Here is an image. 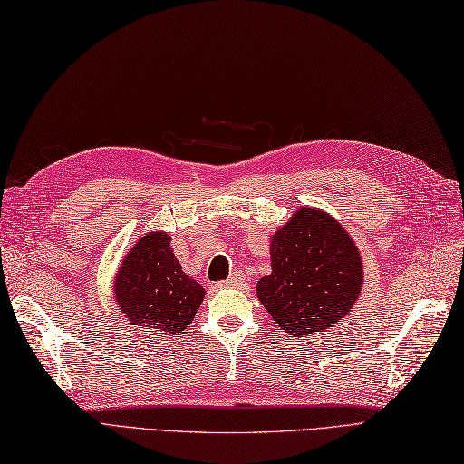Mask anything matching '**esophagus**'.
<instances>
[{
	"label": "esophagus",
	"mask_w": 464,
	"mask_h": 464,
	"mask_svg": "<svg viewBox=\"0 0 464 464\" xmlns=\"http://www.w3.org/2000/svg\"><path fill=\"white\" fill-rule=\"evenodd\" d=\"M246 285V276L240 271H234L224 283H220V286H227V288H242Z\"/></svg>",
	"instance_id": "1"
}]
</instances>
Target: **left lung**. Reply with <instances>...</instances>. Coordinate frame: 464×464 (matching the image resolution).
<instances>
[{
    "label": "left lung",
    "instance_id": "8db88e82",
    "mask_svg": "<svg viewBox=\"0 0 464 464\" xmlns=\"http://www.w3.org/2000/svg\"><path fill=\"white\" fill-rule=\"evenodd\" d=\"M269 276L257 298L292 336L315 334L353 310L363 275L360 254L339 222L314 208H300L271 242Z\"/></svg>",
    "mask_w": 464,
    "mask_h": 464
}]
</instances>
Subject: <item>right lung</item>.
Segmentation results:
<instances>
[{
  "label": "right lung",
  "instance_id": "1",
  "mask_svg": "<svg viewBox=\"0 0 464 464\" xmlns=\"http://www.w3.org/2000/svg\"><path fill=\"white\" fill-rule=\"evenodd\" d=\"M116 302L137 327L176 334L198 314L205 288L181 271L170 236L147 234L125 256L116 276Z\"/></svg>",
  "mask_w": 464,
  "mask_h": 464
}]
</instances>
